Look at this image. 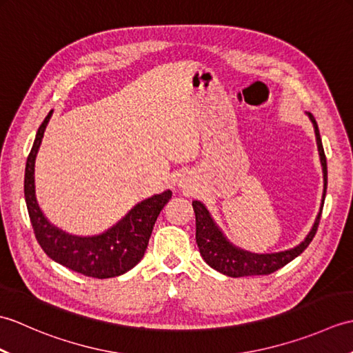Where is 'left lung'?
Returning <instances> with one entry per match:
<instances>
[{
    "label": "left lung",
    "mask_w": 353,
    "mask_h": 353,
    "mask_svg": "<svg viewBox=\"0 0 353 353\" xmlns=\"http://www.w3.org/2000/svg\"><path fill=\"white\" fill-rule=\"evenodd\" d=\"M306 115L310 117L311 123L314 125V132H316V141L321 163V171H323V196H321V206L320 211L316 216L310 234L301 244H297L292 249L276 252V253H252L244 249H239L235 244H232L226 235L223 234V230L216 226V223L209 214L208 208L199 200L192 201L194 212H196V241L199 245V250L201 258L205 259L209 267H212L216 272H220L230 277H243V276H259V274H270L274 273L276 270L282 268L291 262L294 258H297L306 247L312 241L314 235H316L320 216H321V208L325 203L326 188H327V165H326V156L323 144H321L319 125L316 119L306 112Z\"/></svg>",
    "instance_id": "obj_1"
}]
</instances>
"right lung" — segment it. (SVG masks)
I'll return each mask as SVG.
<instances>
[{
	"label": "right lung",
	"instance_id": "obj_1",
	"mask_svg": "<svg viewBox=\"0 0 353 353\" xmlns=\"http://www.w3.org/2000/svg\"><path fill=\"white\" fill-rule=\"evenodd\" d=\"M51 115L52 110L37 129L24 176L26 203L37 243L52 261L72 272L97 279L121 276L144 256L157 215L172 192L167 190L139 201L121 220L99 235L80 236L56 228L43 215L34 190V162Z\"/></svg>",
	"mask_w": 353,
	"mask_h": 353
}]
</instances>
